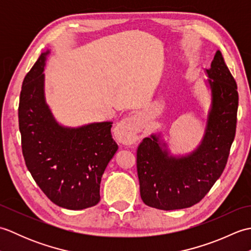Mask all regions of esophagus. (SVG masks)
Here are the masks:
<instances>
[{
  "mask_svg": "<svg viewBox=\"0 0 251 251\" xmlns=\"http://www.w3.org/2000/svg\"><path fill=\"white\" fill-rule=\"evenodd\" d=\"M119 137L125 145H134L138 141V132H139V123L136 116L126 117L122 120L116 127Z\"/></svg>",
  "mask_w": 251,
  "mask_h": 251,
  "instance_id": "esophagus-1",
  "label": "esophagus"
}]
</instances>
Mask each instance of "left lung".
<instances>
[{
    "mask_svg": "<svg viewBox=\"0 0 251 251\" xmlns=\"http://www.w3.org/2000/svg\"><path fill=\"white\" fill-rule=\"evenodd\" d=\"M205 74L210 106L202 137L194 150L173 153L161 131L145 138L138 148L140 195L148 206L162 210L193 206L225 170L236 130L237 86L220 50Z\"/></svg>",
    "mask_w": 251,
    "mask_h": 251,
    "instance_id": "left-lung-1",
    "label": "left lung"
}]
</instances>
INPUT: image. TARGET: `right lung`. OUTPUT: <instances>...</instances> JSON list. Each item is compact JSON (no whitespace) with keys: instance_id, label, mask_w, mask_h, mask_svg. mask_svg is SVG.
Here are the masks:
<instances>
[{"instance_id":"right-lung-1","label":"right lung","mask_w":251,"mask_h":251,"mask_svg":"<svg viewBox=\"0 0 251 251\" xmlns=\"http://www.w3.org/2000/svg\"><path fill=\"white\" fill-rule=\"evenodd\" d=\"M50 50L40 55L21 87L18 119L26 168L45 195L62 208L97 205L104 170L116 153L113 122L77 127L56 120L45 97L44 69Z\"/></svg>"}]
</instances>
